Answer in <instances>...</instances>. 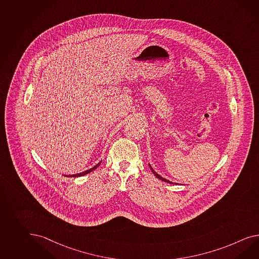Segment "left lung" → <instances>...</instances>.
<instances>
[{"instance_id":"8db88e82","label":"left lung","mask_w":259,"mask_h":259,"mask_svg":"<svg viewBox=\"0 0 259 259\" xmlns=\"http://www.w3.org/2000/svg\"><path fill=\"white\" fill-rule=\"evenodd\" d=\"M149 166H150V164H149ZM150 169H151V171H152L153 174H154V175H155V176H156L158 179H160V180H162V181H165V182H167V183H170V184L172 183V181H169V180H167V179H163L162 177H160V176H159V174H157V172H155V171H154V169H153L151 166H150Z\"/></svg>"}]
</instances>
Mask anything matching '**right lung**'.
<instances>
[{"label": "right lung", "instance_id": "obj_1", "mask_svg": "<svg viewBox=\"0 0 259 259\" xmlns=\"http://www.w3.org/2000/svg\"><path fill=\"white\" fill-rule=\"evenodd\" d=\"M100 162L101 161H100L98 164H96V165L94 166V167H92V168H90V169H88V170H87V171H84V172H80V174H76V175H68V176H67V175H65V177H70V178H78V177H81V176H84V175H87L88 172H92V171H94L95 169H97L99 166H100Z\"/></svg>", "mask_w": 259, "mask_h": 259}]
</instances>
